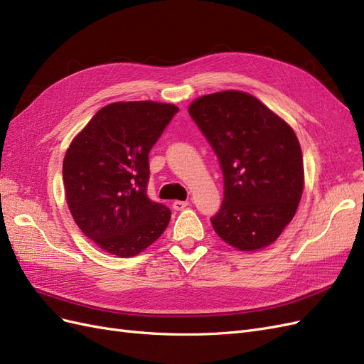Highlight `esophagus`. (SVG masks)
I'll return each instance as SVG.
<instances>
[{
	"mask_svg": "<svg viewBox=\"0 0 364 364\" xmlns=\"http://www.w3.org/2000/svg\"><path fill=\"white\" fill-rule=\"evenodd\" d=\"M186 206H188V202H182V200H174L173 202V208L176 209V211H182V209H185Z\"/></svg>",
	"mask_w": 364,
	"mask_h": 364,
	"instance_id": "esophagus-1",
	"label": "esophagus"
}]
</instances>
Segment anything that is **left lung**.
<instances>
[{
	"mask_svg": "<svg viewBox=\"0 0 364 364\" xmlns=\"http://www.w3.org/2000/svg\"><path fill=\"white\" fill-rule=\"evenodd\" d=\"M188 112L217 153L225 179L217 235L241 252L270 246L304 191L301 144L289 123L243 91L202 95Z\"/></svg>",
	"mask_w": 364,
	"mask_h": 364,
	"instance_id": "left-lung-1",
	"label": "left lung"
}]
</instances>
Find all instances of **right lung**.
<instances>
[{
    "instance_id": "obj_1",
    "label": "right lung",
    "mask_w": 364,
    "mask_h": 364,
    "mask_svg": "<svg viewBox=\"0 0 364 364\" xmlns=\"http://www.w3.org/2000/svg\"><path fill=\"white\" fill-rule=\"evenodd\" d=\"M178 111L156 102L111 103L65 153L62 176L70 213L105 252L135 257L168 226L170 209L147 197L149 153Z\"/></svg>"
}]
</instances>
